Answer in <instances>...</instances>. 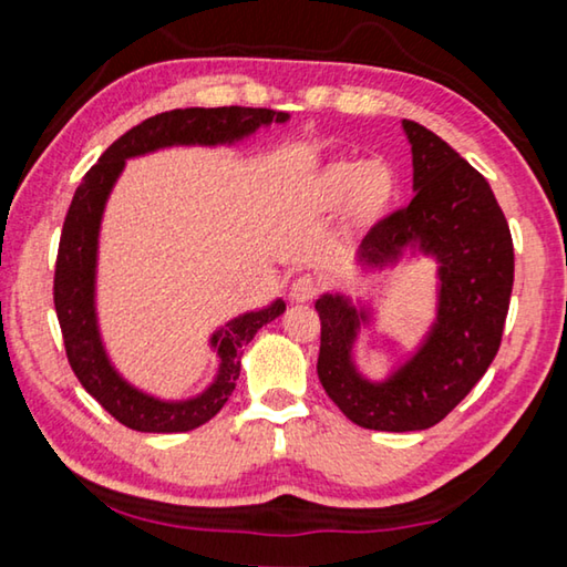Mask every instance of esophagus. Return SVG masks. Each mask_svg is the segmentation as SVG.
Returning <instances> with one entry per match:
<instances>
[{
  "label": "esophagus",
  "mask_w": 567,
  "mask_h": 567,
  "mask_svg": "<svg viewBox=\"0 0 567 567\" xmlns=\"http://www.w3.org/2000/svg\"><path fill=\"white\" fill-rule=\"evenodd\" d=\"M318 295V280L310 275L297 277V280L290 285V300L292 302H310L312 297Z\"/></svg>",
  "instance_id": "esophagus-1"
}]
</instances>
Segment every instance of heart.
<instances>
[{"mask_svg": "<svg viewBox=\"0 0 567 567\" xmlns=\"http://www.w3.org/2000/svg\"><path fill=\"white\" fill-rule=\"evenodd\" d=\"M398 192L395 172L382 162L338 159L324 165L310 182V205L318 213H338L350 205L352 215L372 223L385 215Z\"/></svg>", "mask_w": 567, "mask_h": 567, "instance_id": "heart-1", "label": "heart"}]
</instances>
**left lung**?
Here are the masks:
<instances>
[{
	"instance_id": "1",
	"label": "left lung",
	"mask_w": 567,
	"mask_h": 567,
	"mask_svg": "<svg viewBox=\"0 0 567 567\" xmlns=\"http://www.w3.org/2000/svg\"><path fill=\"white\" fill-rule=\"evenodd\" d=\"M412 147L408 207L370 229L358 265L382 270L405 249L437 262V318L405 362L385 380L362 378L354 340L372 322L368 305L324 292L318 375L344 417L368 430L410 433L437 425L485 375L503 340L513 292V237L487 179L417 122L402 120Z\"/></svg>"
}]
</instances>
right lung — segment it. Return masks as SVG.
<instances>
[{
  "label": "right lung",
  "instance_id": "right-lung-1",
  "mask_svg": "<svg viewBox=\"0 0 567 567\" xmlns=\"http://www.w3.org/2000/svg\"><path fill=\"white\" fill-rule=\"evenodd\" d=\"M290 120L287 112L262 107H187L162 112L124 132L104 150L76 187L70 213L64 217L60 252L54 267V310L60 320L66 360L82 388L110 412L114 420L137 433H187L213 420L235 390L243 348L262 324L285 312L275 300L262 310L243 312L225 322L209 338L219 368L215 380L199 395L187 400H162L134 388L114 368L104 350L97 320V252L102 215L117 185L124 165L132 157L150 155L165 147H217L235 145L267 124Z\"/></svg>",
  "mask_w": 567,
  "mask_h": 567
}]
</instances>
